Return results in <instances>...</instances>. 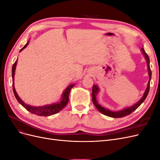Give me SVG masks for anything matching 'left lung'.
<instances>
[{
    "label": "left lung",
    "instance_id": "1",
    "mask_svg": "<svg viewBox=\"0 0 160 160\" xmlns=\"http://www.w3.org/2000/svg\"><path fill=\"white\" fill-rule=\"evenodd\" d=\"M142 51L143 55L145 57V59H146V61H147L148 67V74H149V79L148 83L147 89H146V91H145L144 94L142 98V99H140L138 103L133 105L132 106H131V107L126 108H125L122 110L118 111H112L109 110V109H106V108H104L103 107H102V106L100 105L98 103V101H97L96 95L99 92V88L97 85H93V89H92V95H91L92 101H93V103L95 105L96 108L98 109L101 113H103L105 115H107V116H108V117L113 118H123V117H125V116L129 115L131 113H132L133 111H134L135 109H136L139 107V106L143 102L145 99H146L147 96L148 95V93H149V91L150 80H151V79H152V71H151V69H150V67H149V56L148 55L147 53L145 52V50L143 49V48H142Z\"/></svg>",
    "mask_w": 160,
    "mask_h": 160
}]
</instances>
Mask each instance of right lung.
Listing matches in <instances>:
<instances>
[{"instance_id": "right-lung-1", "label": "right lung", "mask_w": 160, "mask_h": 160, "mask_svg": "<svg viewBox=\"0 0 160 160\" xmlns=\"http://www.w3.org/2000/svg\"><path fill=\"white\" fill-rule=\"evenodd\" d=\"M28 43H29V41H28L27 42V44L21 49L20 52L22 51L24 49H25V48L27 47V46L28 45ZM17 64V60H16V61L14 62V63L13 64L12 67V89H13L14 96H15V98L17 99V101H18L19 103H21L24 108L29 111V112H31V113H34V114H36L37 115H40V116H49V115L56 114L57 113H59L60 111H61L65 107L69 101V95L70 93L71 89L73 88L75 84H71L67 87V89L64 91L63 93H62V97H61V101H59V103H53L51 105L38 106V107H35V106H31L29 105H27V104L24 103L22 100H21V99L19 98L18 94L17 93V92L15 91V88H14V73H15Z\"/></svg>"}]
</instances>
